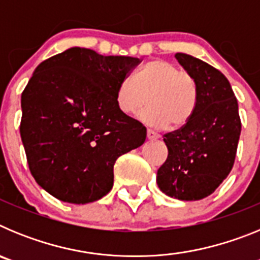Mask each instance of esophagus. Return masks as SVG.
Instances as JSON below:
<instances>
[{
    "mask_svg": "<svg viewBox=\"0 0 260 260\" xmlns=\"http://www.w3.org/2000/svg\"><path fill=\"white\" fill-rule=\"evenodd\" d=\"M147 138H148L150 141H156V139H158V134H156L152 130H147Z\"/></svg>",
    "mask_w": 260,
    "mask_h": 260,
    "instance_id": "esophagus-1",
    "label": "esophagus"
}]
</instances>
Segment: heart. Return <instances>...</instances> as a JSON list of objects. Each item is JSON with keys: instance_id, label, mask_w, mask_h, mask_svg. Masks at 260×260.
<instances>
[{"instance_id": "heart-1", "label": "heart", "mask_w": 260, "mask_h": 260, "mask_svg": "<svg viewBox=\"0 0 260 260\" xmlns=\"http://www.w3.org/2000/svg\"><path fill=\"white\" fill-rule=\"evenodd\" d=\"M142 122L153 128L171 125L181 127L194 112L197 87L191 75L164 59L148 62L134 79L125 78L118 84L116 104L125 116L135 114L146 105Z\"/></svg>"}]
</instances>
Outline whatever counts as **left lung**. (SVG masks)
<instances>
[{
	"mask_svg": "<svg viewBox=\"0 0 260 260\" xmlns=\"http://www.w3.org/2000/svg\"><path fill=\"white\" fill-rule=\"evenodd\" d=\"M197 87L194 112L185 125L164 135L168 157L156 182L180 201H201L228 177L241 134L238 103L221 71L199 58L177 53Z\"/></svg>",
	"mask_w": 260,
	"mask_h": 260,
	"instance_id": "obj_1",
	"label": "left lung"
}]
</instances>
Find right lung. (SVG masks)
Instances as JSON below:
<instances>
[{
  "label": "right lung",
  "instance_id": "right-lung-1",
  "mask_svg": "<svg viewBox=\"0 0 260 260\" xmlns=\"http://www.w3.org/2000/svg\"><path fill=\"white\" fill-rule=\"evenodd\" d=\"M141 61L75 47L35 69L22 92L20 137L31 174L54 198L99 201L112 190L117 158L144 143L146 127L116 104Z\"/></svg>",
  "mask_w": 260,
  "mask_h": 260
}]
</instances>
